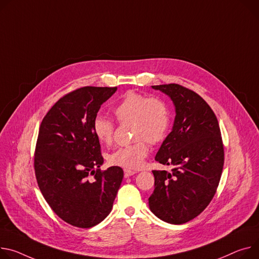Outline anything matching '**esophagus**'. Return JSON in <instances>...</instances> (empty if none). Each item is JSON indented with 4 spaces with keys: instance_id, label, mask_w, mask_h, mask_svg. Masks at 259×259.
Returning <instances> with one entry per match:
<instances>
[{
    "instance_id": "1",
    "label": "esophagus",
    "mask_w": 259,
    "mask_h": 259,
    "mask_svg": "<svg viewBox=\"0 0 259 259\" xmlns=\"http://www.w3.org/2000/svg\"><path fill=\"white\" fill-rule=\"evenodd\" d=\"M135 174H136L135 170H130V169H125L124 170V177L125 178H129V177H131V176H133Z\"/></svg>"
}]
</instances>
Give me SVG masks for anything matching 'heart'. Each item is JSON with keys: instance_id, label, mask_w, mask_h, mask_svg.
<instances>
[{"instance_id": "heart-1", "label": "heart", "mask_w": 259, "mask_h": 259, "mask_svg": "<svg viewBox=\"0 0 259 259\" xmlns=\"http://www.w3.org/2000/svg\"><path fill=\"white\" fill-rule=\"evenodd\" d=\"M113 113L121 123L132 122L134 144L121 147L109 155L112 165L127 169H137L143 165L149 153L147 142L160 144L170 128V110L167 103L159 97H148L136 92H127L114 108ZM93 133L103 145H110L113 139L114 124L104 116L93 121Z\"/></svg>"}]
</instances>
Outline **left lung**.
<instances>
[{
	"label": "left lung",
	"mask_w": 259,
	"mask_h": 259,
	"mask_svg": "<svg viewBox=\"0 0 259 259\" xmlns=\"http://www.w3.org/2000/svg\"><path fill=\"white\" fill-rule=\"evenodd\" d=\"M152 88L172 100L176 117L155 157L174 168L153 170L155 190L149 205L159 219L183 224L197 217L216 193L224 164L220 127L214 111L195 92L177 83Z\"/></svg>",
	"instance_id": "obj_1"
}]
</instances>
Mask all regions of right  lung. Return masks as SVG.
Segmentation results:
<instances>
[{
	"instance_id": "obj_1",
	"label": "right lung",
	"mask_w": 259,
	"mask_h": 259,
	"mask_svg": "<svg viewBox=\"0 0 259 259\" xmlns=\"http://www.w3.org/2000/svg\"><path fill=\"white\" fill-rule=\"evenodd\" d=\"M114 88L83 87L62 97L43 117L35 150L39 189L65 222L90 228L103 221L112 208L124 171L104 160L93 121Z\"/></svg>"
}]
</instances>
